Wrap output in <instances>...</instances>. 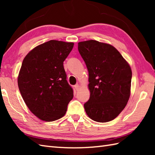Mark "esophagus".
I'll use <instances>...</instances> for the list:
<instances>
[{"label": "esophagus", "mask_w": 155, "mask_h": 155, "mask_svg": "<svg viewBox=\"0 0 155 155\" xmlns=\"http://www.w3.org/2000/svg\"><path fill=\"white\" fill-rule=\"evenodd\" d=\"M74 88L77 91H78V89H79V85H78V84H75L74 85Z\"/></svg>", "instance_id": "34e87169"}]
</instances>
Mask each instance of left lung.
Returning a JSON list of instances; mask_svg holds the SVG:
<instances>
[{
	"label": "left lung",
	"instance_id": "left-lung-1",
	"mask_svg": "<svg viewBox=\"0 0 155 155\" xmlns=\"http://www.w3.org/2000/svg\"><path fill=\"white\" fill-rule=\"evenodd\" d=\"M88 71L90 98L84 104L92 120L106 123L119 114L129 99L132 71L113 46L90 40L78 43Z\"/></svg>",
	"mask_w": 155,
	"mask_h": 155
}]
</instances>
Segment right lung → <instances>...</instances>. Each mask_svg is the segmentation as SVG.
Segmentation results:
<instances>
[{"instance_id":"obj_1","label":"right lung","mask_w":155,"mask_h":155,"mask_svg":"<svg viewBox=\"0 0 155 155\" xmlns=\"http://www.w3.org/2000/svg\"><path fill=\"white\" fill-rule=\"evenodd\" d=\"M73 46V42L49 41L32 49L22 61L20 93L29 110L42 120L62 118L73 98L63 66Z\"/></svg>"}]
</instances>
